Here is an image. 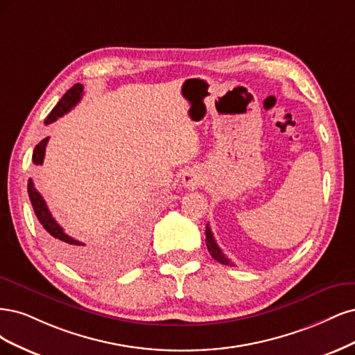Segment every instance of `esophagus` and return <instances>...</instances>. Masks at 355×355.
<instances>
[{
	"label": "esophagus",
	"mask_w": 355,
	"mask_h": 355,
	"mask_svg": "<svg viewBox=\"0 0 355 355\" xmlns=\"http://www.w3.org/2000/svg\"><path fill=\"white\" fill-rule=\"evenodd\" d=\"M181 182L187 189H194V187H199L202 184V177L196 173V171L189 169V171H186L184 175H182Z\"/></svg>",
	"instance_id": "1"
}]
</instances>
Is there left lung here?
I'll return each mask as SVG.
<instances>
[{
    "label": "left lung",
    "instance_id": "left-lung-1",
    "mask_svg": "<svg viewBox=\"0 0 355 355\" xmlns=\"http://www.w3.org/2000/svg\"><path fill=\"white\" fill-rule=\"evenodd\" d=\"M205 233H207V246H208V250H209L211 257L214 259L218 261V262H221V264H224V266H234L233 262L224 255V252L220 249V246L216 245L215 239H214V234H212L211 228H209V224H207V232H205Z\"/></svg>",
    "mask_w": 355,
    "mask_h": 355
}]
</instances>
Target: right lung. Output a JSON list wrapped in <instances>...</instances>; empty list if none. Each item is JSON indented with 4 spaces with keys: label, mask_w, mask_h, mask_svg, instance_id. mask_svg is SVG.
<instances>
[{
    "label": "right lung",
    "mask_w": 355,
    "mask_h": 355,
    "mask_svg": "<svg viewBox=\"0 0 355 355\" xmlns=\"http://www.w3.org/2000/svg\"><path fill=\"white\" fill-rule=\"evenodd\" d=\"M83 93H84V87L81 84H75L71 89H67L64 96L60 98V101L57 103L54 109L50 112L47 119L44 121L45 125L54 122L57 118L63 116L64 113H67L73 106H76L78 101L83 97ZM47 143H49V137L47 139L41 140L35 146V148H33L32 162L35 165H42ZM28 193H29V199L32 203L33 212H35L38 221L42 224L44 230L47 232L50 243L57 252V255L69 262V264H72V266L85 267L88 264V258L85 257L84 250H83V246H85V245L83 242H79V240H75L73 237L67 236L63 232V228L57 224V221L53 218L50 209L47 208V203H45L40 191L35 189V186H33L32 178H29V181H28Z\"/></svg>",
    "instance_id": "right-lung-1"
}]
</instances>
